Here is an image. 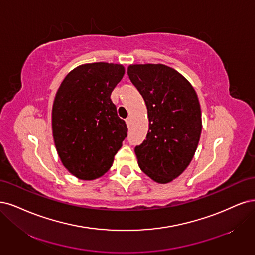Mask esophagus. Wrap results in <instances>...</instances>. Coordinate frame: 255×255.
Returning a JSON list of instances; mask_svg holds the SVG:
<instances>
[{
  "instance_id": "1",
  "label": "esophagus",
  "mask_w": 255,
  "mask_h": 255,
  "mask_svg": "<svg viewBox=\"0 0 255 255\" xmlns=\"http://www.w3.org/2000/svg\"><path fill=\"white\" fill-rule=\"evenodd\" d=\"M126 124H127V126H128V128L130 127V119L128 118V119H126Z\"/></svg>"
}]
</instances>
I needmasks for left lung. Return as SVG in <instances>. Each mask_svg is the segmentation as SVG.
Masks as SVG:
<instances>
[{"instance_id": "1", "label": "left lung", "mask_w": 255, "mask_h": 255, "mask_svg": "<svg viewBox=\"0 0 255 255\" xmlns=\"http://www.w3.org/2000/svg\"><path fill=\"white\" fill-rule=\"evenodd\" d=\"M128 76L143 96L149 120L134 148L138 166L158 183L179 177L191 163L201 134V110L192 85L164 64H131Z\"/></svg>"}]
</instances>
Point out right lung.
Returning <instances> with one entry per match:
<instances>
[{"label":"right lung","mask_w":255,"mask_h":255,"mask_svg":"<svg viewBox=\"0 0 255 255\" xmlns=\"http://www.w3.org/2000/svg\"><path fill=\"white\" fill-rule=\"evenodd\" d=\"M124 74L122 64H83L68 74L56 93L55 146L64 167L78 179L102 177L127 136L126 123L110 98Z\"/></svg>","instance_id":"add662e5"}]
</instances>
